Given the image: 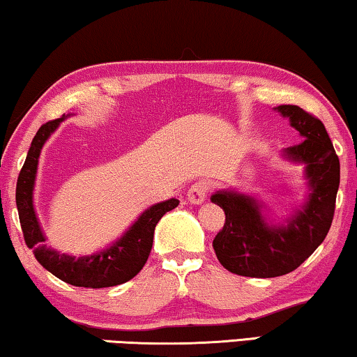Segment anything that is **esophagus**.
<instances>
[{
	"label": "esophagus",
	"instance_id": "34e87169",
	"mask_svg": "<svg viewBox=\"0 0 357 357\" xmlns=\"http://www.w3.org/2000/svg\"><path fill=\"white\" fill-rule=\"evenodd\" d=\"M210 190V183L205 179H200L190 185L188 190V200L194 205H200L202 202H205L206 194Z\"/></svg>",
	"mask_w": 357,
	"mask_h": 357
}]
</instances>
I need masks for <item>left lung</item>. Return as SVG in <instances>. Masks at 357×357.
<instances>
[{"instance_id": "obj_1", "label": "left lung", "mask_w": 357, "mask_h": 357, "mask_svg": "<svg viewBox=\"0 0 357 357\" xmlns=\"http://www.w3.org/2000/svg\"><path fill=\"white\" fill-rule=\"evenodd\" d=\"M275 110L305 139L284 149V157L305 165L310 195L287 225L279 226L269 225L255 197L234 190L211 195L226 215L213 241L216 258L229 273L245 278H278L306 261L331 229L340 185V160L322 121L298 105H279Z\"/></svg>"}]
</instances>
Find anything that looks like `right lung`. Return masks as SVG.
I'll list each match as a JSON object with an SVG mask.
<instances>
[{
  "label": "right lung",
  "instance_id": "add662e5",
  "mask_svg": "<svg viewBox=\"0 0 357 357\" xmlns=\"http://www.w3.org/2000/svg\"><path fill=\"white\" fill-rule=\"evenodd\" d=\"M63 120L66 116L62 115L61 119L47 121L40 128L31 141L25 163L19 173L15 204H17L24 241L26 247L33 250L35 258L43 268L67 284L84 287V289H104V287L125 284L144 268L152 248L157 222L162 220L165 213L176 208L179 200L169 199L152 205L137 218L135 225L119 241L98 253L77 258L47 247L45 243L46 237L33 208V188L41 149Z\"/></svg>",
  "mask_w": 357,
  "mask_h": 357
}]
</instances>
